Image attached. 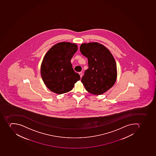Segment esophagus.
<instances>
[{"instance_id":"obj_1","label":"esophagus","mask_w":156,"mask_h":156,"mask_svg":"<svg viewBox=\"0 0 156 156\" xmlns=\"http://www.w3.org/2000/svg\"><path fill=\"white\" fill-rule=\"evenodd\" d=\"M79 75H80V77H82V72H79Z\"/></svg>"}]
</instances>
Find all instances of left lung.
<instances>
[{"instance_id":"obj_1","label":"left lung","mask_w":156,"mask_h":156,"mask_svg":"<svg viewBox=\"0 0 156 156\" xmlns=\"http://www.w3.org/2000/svg\"><path fill=\"white\" fill-rule=\"evenodd\" d=\"M80 51L88 60L89 68L81 79L85 88L92 94H103L113 87L117 80L114 58L106 47L98 42L82 43Z\"/></svg>"}]
</instances>
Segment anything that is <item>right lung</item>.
<instances>
[{"label": "right lung", "instance_id": "add662e5", "mask_svg": "<svg viewBox=\"0 0 156 156\" xmlns=\"http://www.w3.org/2000/svg\"><path fill=\"white\" fill-rule=\"evenodd\" d=\"M77 49L76 43L62 42L51 47L44 56L41 65V76L51 92L58 94L66 93L80 80L71 63Z\"/></svg>", "mask_w": 156, "mask_h": 156}]
</instances>
